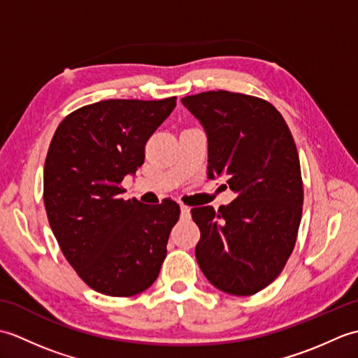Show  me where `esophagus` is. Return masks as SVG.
<instances>
[{"instance_id": "esophagus-1", "label": "esophagus", "mask_w": 358, "mask_h": 358, "mask_svg": "<svg viewBox=\"0 0 358 358\" xmlns=\"http://www.w3.org/2000/svg\"><path fill=\"white\" fill-rule=\"evenodd\" d=\"M180 209H181V217H183V218H189V217H191V208L185 206V204H181Z\"/></svg>"}]
</instances>
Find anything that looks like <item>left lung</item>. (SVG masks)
Instances as JSON below:
<instances>
[{"label": "left lung", "instance_id": "obj_1", "mask_svg": "<svg viewBox=\"0 0 358 358\" xmlns=\"http://www.w3.org/2000/svg\"><path fill=\"white\" fill-rule=\"evenodd\" d=\"M208 135V177L226 178L231 204L194 208L195 257L220 291L252 295L291 257L303 210L299 152L281 113L262 98L209 90L181 98ZM226 187V185H222Z\"/></svg>", "mask_w": 358, "mask_h": 358}]
</instances>
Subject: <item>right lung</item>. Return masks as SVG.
Instances as JSON below:
<instances>
[{"mask_svg": "<svg viewBox=\"0 0 358 358\" xmlns=\"http://www.w3.org/2000/svg\"><path fill=\"white\" fill-rule=\"evenodd\" d=\"M177 98L104 100L69 113L44 163V206L62 252L94 291L132 296L157 280L180 206L123 200L121 181Z\"/></svg>", "mask_w": 358, "mask_h": 358, "instance_id": "right-lung-1", "label": "right lung"}]
</instances>
